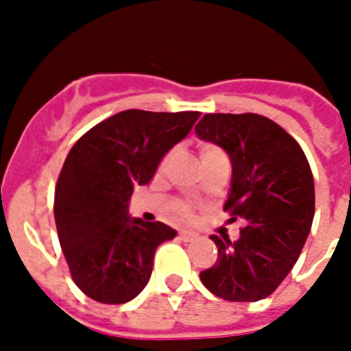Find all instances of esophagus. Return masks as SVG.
I'll return each instance as SVG.
<instances>
[{
	"label": "esophagus",
	"mask_w": 351,
	"mask_h": 351,
	"mask_svg": "<svg viewBox=\"0 0 351 351\" xmlns=\"http://www.w3.org/2000/svg\"><path fill=\"white\" fill-rule=\"evenodd\" d=\"M195 237H197V234H195V232H190V230L179 232V239H181V241H184V243H190V241H193Z\"/></svg>",
	"instance_id": "1"
}]
</instances>
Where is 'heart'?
<instances>
[{"label": "heart", "instance_id": "b5f03b06", "mask_svg": "<svg viewBox=\"0 0 351 351\" xmlns=\"http://www.w3.org/2000/svg\"><path fill=\"white\" fill-rule=\"evenodd\" d=\"M221 153L218 147H214V145H204L202 149H200V158H209L213 156V154H218ZM170 160V154L169 156L163 158V161H161V169L167 165V161ZM172 214H173V218H178V219H190L191 218V209L190 206L186 202H182V200H179V202H176L172 206Z\"/></svg>", "mask_w": 351, "mask_h": 351}]
</instances>
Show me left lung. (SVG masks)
<instances>
[{
	"label": "left lung",
	"instance_id": "left-lung-1",
	"mask_svg": "<svg viewBox=\"0 0 351 351\" xmlns=\"http://www.w3.org/2000/svg\"><path fill=\"white\" fill-rule=\"evenodd\" d=\"M195 132L230 156L225 210L244 219L234 243L210 235L218 262L200 280L219 299H265L290 274L311 230L315 182L308 158L295 138L258 114H206Z\"/></svg>",
	"mask_w": 351,
	"mask_h": 351
}]
</instances>
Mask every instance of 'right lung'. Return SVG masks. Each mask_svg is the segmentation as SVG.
Segmentation results:
<instances>
[{"label": "right lung", "instance_id": "add662e5", "mask_svg": "<svg viewBox=\"0 0 351 351\" xmlns=\"http://www.w3.org/2000/svg\"><path fill=\"white\" fill-rule=\"evenodd\" d=\"M200 112L123 110L70 149L56 184L54 218L77 287L101 304H125L149 283L156 247L178 232L128 214L135 186L191 132Z\"/></svg>", "mask_w": 351, "mask_h": 351}]
</instances>
